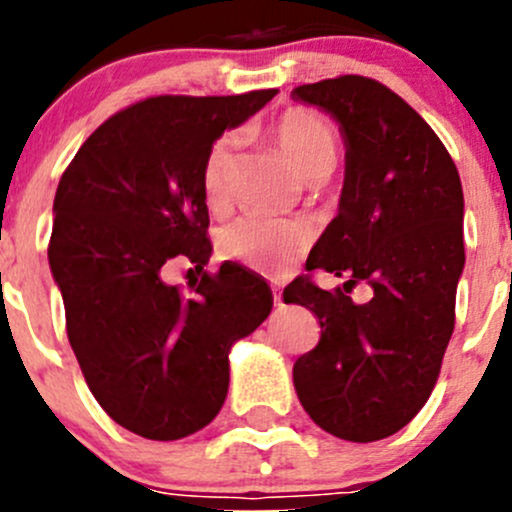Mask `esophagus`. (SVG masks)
Instances as JSON below:
<instances>
[{
	"instance_id": "34e87169",
	"label": "esophagus",
	"mask_w": 512,
	"mask_h": 512,
	"mask_svg": "<svg viewBox=\"0 0 512 512\" xmlns=\"http://www.w3.org/2000/svg\"><path fill=\"white\" fill-rule=\"evenodd\" d=\"M275 304H277V307H282V292H280V289H275Z\"/></svg>"
}]
</instances>
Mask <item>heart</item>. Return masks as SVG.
I'll return each mask as SVG.
<instances>
[{
  "label": "heart",
  "mask_w": 512,
  "mask_h": 512,
  "mask_svg": "<svg viewBox=\"0 0 512 512\" xmlns=\"http://www.w3.org/2000/svg\"><path fill=\"white\" fill-rule=\"evenodd\" d=\"M272 141L285 153L299 178L322 183L339 163V136L332 123L314 108H287L272 121ZM237 133L227 131L213 141L200 170L203 198L210 208H223L235 173ZM309 232L299 223L265 215H245L223 230V252L252 270L275 272L287 267L307 247Z\"/></svg>",
  "instance_id": "obj_1"
}]
</instances>
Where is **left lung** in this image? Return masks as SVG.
Returning <instances> with one entry per match:
<instances>
[{"label": "left lung", "mask_w": 512, "mask_h": 512, "mask_svg": "<svg viewBox=\"0 0 512 512\" xmlns=\"http://www.w3.org/2000/svg\"><path fill=\"white\" fill-rule=\"evenodd\" d=\"M292 96L332 113L347 141L339 213L307 260V272L347 277L344 289L299 275L282 292L322 327L294 361V389L332 436L381 441L423 409L441 374L466 262L461 178L433 128L381 81L344 74ZM359 281L375 289L366 305L348 297Z\"/></svg>", "instance_id": "obj_1"}]
</instances>
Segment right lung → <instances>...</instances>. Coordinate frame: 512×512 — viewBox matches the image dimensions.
<instances>
[{"label": "right lung", "instance_id": "obj_1", "mask_svg": "<svg viewBox=\"0 0 512 512\" xmlns=\"http://www.w3.org/2000/svg\"><path fill=\"white\" fill-rule=\"evenodd\" d=\"M275 94L143 98L86 138L56 188L49 265L71 349L101 409L151 441H178L218 416L227 352L272 309L270 287L247 267L203 270L200 170L215 138ZM173 259L196 265L188 288L164 285Z\"/></svg>", "mask_w": 512, "mask_h": 512}]
</instances>
